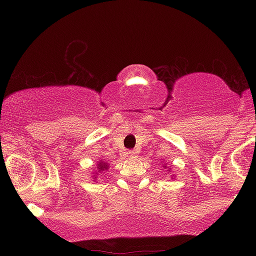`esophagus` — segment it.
I'll return each instance as SVG.
<instances>
[{"mask_svg":"<svg viewBox=\"0 0 256 256\" xmlns=\"http://www.w3.org/2000/svg\"><path fill=\"white\" fill-rule=\"evenodd\" d=\"M128 156H134V155H137V152L134 150H128Z\"/></svg>","mask_w":256,"mask_h":256,"instance_id":"34e87169","label":"esophagus"}]
</instances>
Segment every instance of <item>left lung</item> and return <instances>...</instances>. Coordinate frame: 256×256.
<instances>
[{
    "instance_id": "obj_1",
    "label": "left lung",
    "mask_w": 256,
    "mask_h": 256,
    "mask_svg": "<svg viewBox=\"0 0 256 256\" xmlns=\"http://www.w3.org/2000/svg\"><path fill=\"white\" fill-rule=\"evenodd\" d=\"M164 168H166V164H165V166H164ZM167 171H168V167H167ZM173 177V176H172Z\"/></svg>"
}]
</instances>
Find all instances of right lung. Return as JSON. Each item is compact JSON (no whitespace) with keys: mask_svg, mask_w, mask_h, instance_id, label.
<instances>
[{"mask_svg":"<svg viewBox=\"0 0 256 256\" xmlns=\"http://www.w3.org/2000/svg\"><path fill=\"white\" fill-rule=\"evenodd\" d=\"M108 167V162H106L104 160H100L98 162V165H96V171L92 173V179H96L98 178V173H104V171H107Z\"/></svg>","mask_w":256,"mask_h":256,"instance_id":"1","label":"right lung"}]
</instances>
